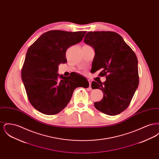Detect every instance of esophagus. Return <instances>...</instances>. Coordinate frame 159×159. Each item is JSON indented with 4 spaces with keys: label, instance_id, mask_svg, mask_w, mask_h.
Instances as JSON below:
<instances>
[{
    "label": "esophagus",
    "instance_id": "obj_1",
    "mask_svg": "<svg viewBox=\"0 0 159 159\" xmlns=\"http://www.w3.org/2000/svg\"><path fill=\"white\" fill-rule=\"evenodd\" d=\"M88 82H89V88L91 86V83H92V81H91V80H88Z\"/></svg>",
    "mask_w": 159,
    "mask_h": 159
}]
</instances>
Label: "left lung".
Returning <instances> with one entry per match:
<instances>
[{"label":"left lung","mask_w":159,"mask_h":159,"mask_svg":"<svg viewBox=\"0 0 159 159\" xmlns=\"http://www.w3.org/2000/svg\"><path fill=\"white\" fill-rule=\"evenodd\" d=\"M84 42L95 52L93 71L101 69L99 76L106 77L103 83L92 82V89H101L104 93L102 100L94 103L95 107L107 115L119 114L128 108L138 86L136 55L121 36L113 31L88 32Z\"/></svg>","instance_id":"left-lung-1"}]
</instances>
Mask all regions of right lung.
I'll list each match as a JSON object with an SVG mask.
<instances>
[{"label":"right lung","instance_id":"obj_1","mask_svg":"<svg viewBox=\"0 0 159 159\" xmlns=\"http://www.w3.org/2000/svg\"><path fill=\"white\" fill-rule=\"evenodd\" d=\"M86 33L49 31L28 49L21 78L31 104L40 113H59L67 106L76 88L89 87L88 80L79 79L77 77L81 76L76 73L68 77L57 73L61 63L67 62L68 48L81 42Z\"/></svg>","mask_w":159,"mask_h":159}]
</instances>
